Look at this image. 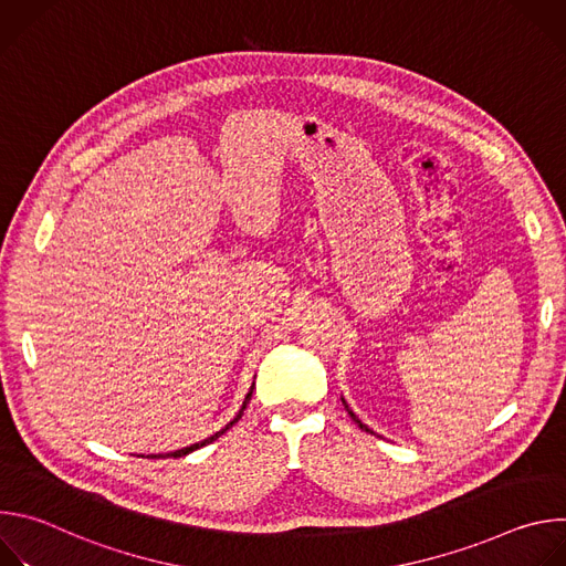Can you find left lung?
I'll use <instances>...</instances> for the list:
<instances>
[{"label": "left lung", "mask_w": 566, "mask_h": 566, "mask_svg": "<svg viewBox=\"0 0 566 566\" xmlns=\"http://www.w3.org/2000/svg\"><path fill=\"white\" fill-rule=\"evenodd\" d=\"M343 406H345V410L349 412V417H352V419L358 423V428H360V430H365V432H371V430H369V428H367V426H365V423H363V421H360V419H358V417L352 412V408L347 406V400H345V398H343ZM371 434H374V432H371Z\"/></svg>", "instance_id": "obj_1"}]
</instances>
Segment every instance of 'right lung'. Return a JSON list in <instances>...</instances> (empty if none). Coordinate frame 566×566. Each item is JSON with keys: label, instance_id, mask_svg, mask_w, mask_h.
<instances>
[{"label": "right lung", "instance_id": "right-lung-1", "mask_svg": "<svg viewBox=\"0 0 566 566\" xmlns=\"http://www.w3.org/2000/svg\"><path fill=\"white\" fill-rule=\"evenodd\" d=\"M253 389H255V382L251 385V389H249V394H247L244 402H241V410L234 415V419H232L230 423H226V426H223L219 432H214L212 437H208V439H203V441H199V443H192V446H188V448L175 450V452H166V454H149V457H151V459H158V457H164V459H166V457H175V459H177V457H186V454H190V452H195V450H199V448H203V446L212 443L214 439H219V437H221L226 430H230V428H232V426H234V423L241 419V415H244V410H247V406H249V400H251V396H253Z\"/></svg>", "mask_w": 566, "mask_h": 566}]
</instances>
